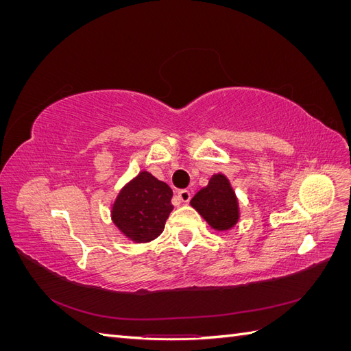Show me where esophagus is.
Returning <instances> with one entry per match:
<instances>
[{
	"label": "esophagus",
	"instance_id": "34e87169",
	"mask_svg": "<svg viewBox=\"0 0 351 351\" xmlns=\"http://www.w3.org/2000/svg\"><path fill=\"white\" fill-rule=\"evenodd\" d=\"M192 199V193L189 192V190H180L176 196L177 202H183V204H189V200Z\"/></svg>",
	"mask_w": 351,
	"mask_h": 351
}]
</instances>
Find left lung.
<instances>
[{"label":"left lung","instance_id":"1","mask_svg":"<svg viewBox=\"0 0 351 351\" xmlns=\"http://www.w3.org/2000/svg\"><path fill=\"white\" fill-rule=\"evenodd\" d=\"M190 205L217 231H227L240 219L239 199L230 180L222 173L212 176L208 186L200 189L190 200Z\"/></svg>","mask_w":351,"mask_h":351}]
</instances>
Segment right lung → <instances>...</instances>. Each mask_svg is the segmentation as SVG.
<instances>
[{"label": "right lung", "mask_w": 351, "mask_h": 351, "mask_svg": "<svg viewBox=\"0 0 351 351\" xmlns=\"http://www.w3.org/2000/svg\"><path fill=\"white\" fill-rule=\"evenodd\" d=\"M173 190L151 173L141 171L117 193L111 219L121 234L134 243H147L161 236L171 214Z\"/></svg>", "instance_id": "right-lung-1"}]
</instances>
